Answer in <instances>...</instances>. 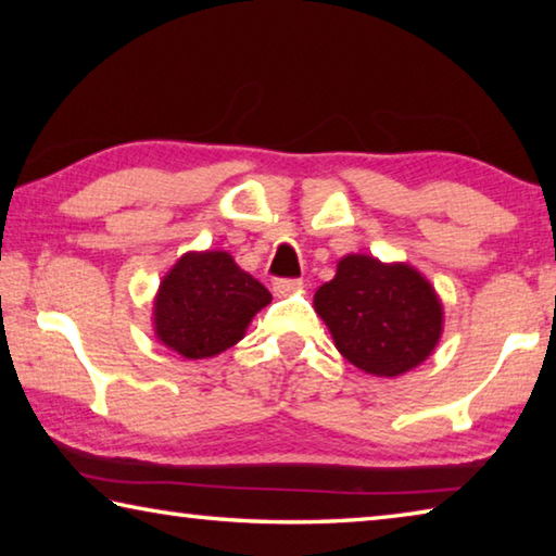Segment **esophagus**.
Listing matches in <instances>:
<instances>
[{"instance_id":"1","label":"esophagus","mask_w":556,"mask_h":556,"mask_svg":"<svg viewBox=\"0 0 556 556\" xmlns=\"http://www.w3.org/2000/svg\"><path fill=\"white\" fill-rule=\"evenodd\" d=\"M301 287H304V281L301 279H275L271 281V291H275V296H289V294H294V291H299Z\"/></svg>"}]
</instances>
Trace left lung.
I'll return each instance as SVG.
<instances>
[{"mask_svg":"<svg viewBox=\"0 0 556 556\" xmlns=\"http://www.w3.org/2000/svg\"><path fill=\"white\" fill-rule=\"evenodd\" d=\"M333 343L348 363L378 378H397L427 361L444 331L434 287L404 262L345 255L336 277L314 294Z\"/></svg>","mask_w":556,"mask_h":556,"instance_id":"1","label":"left lung"}]
</instances>
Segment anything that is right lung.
<instances>
[{
	"mask_svg": "<svg viewBox=\"0 0 556 556\" xmlns=\"http://www.w3.org/2000/svg\"><path fill=\"white\" fill-rule=\"evenodd\" d=\"M269 301L265 285L228 252H186L159 285L154 333L188 361L213 357L242 341L252 316Z\"/></svg>",
	"mask_w": 556,
	"mask_h": 556,
	"instance_id": "right-lung-1",
	"label": "right lung"
}]
</instances>
